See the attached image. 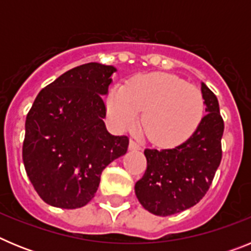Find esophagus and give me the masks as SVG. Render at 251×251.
Returning a JSON list of instances; mask_svg holds the SVG:
<instances>
[{"label":"esophagus","instance_id":"1","mask_svg":"<svg viewBox=\"0 0 251 251\" xmlns=\"http://www.w3.org/2000/svg\"><path fill=\"white\" fill-rule=\"evenodd\" d=\"M129 150L130 151H139V150H141V145H139L137 141H133V139H130V141H129Z\"/></svg>","mask_w":251,"mask_h":251}]
</instances>
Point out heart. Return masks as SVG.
<instances>
[{
    "instance_id": "b5f03b06",
    "label": "heart",
    "mask_w": 251,
    "mask_h": 251,
    "mask_svg": "<svg viewBox=\"0 0 251 251\" xmlns=\"http://www.w3.org/2000/svg\"><path fill=\"white\" fill-rule=\"evenodd\" d=\"M106 109L121 129L132 127L143 110L141 126L146 136L157 145L176 146L200 126L205 101L201 90L181 77L150 73L110 90Z\"/></svg>"
}]
</instances>
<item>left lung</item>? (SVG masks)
Segmentation results:
<instances>
[{"label":"left lung","instance_id":"1","mask_svg":"<svg viewBox=\"0 0 251 251\" xmlns=\"http://www.w3.org/2000/svg\"><path fill=\"white\" fill-rule=\"evenodd\" d=\"M205 112L187 141L170 150H145L147 170L134 186L141 205L157 216L178 214L196 205L208 191L223 151L224 121L216 95L201 83Z\"/></svg>","mask_w":251,"mask_h":251}]
</instances>
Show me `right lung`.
<instances>
[{"mask_svg":"<svg viewBox=\"0 0 251 251\" xmlns=\"http://www.w3.org/2000/svg\"><path fill=\"white\" fill-rule=\"evenodd\" d=\"M112 65L88 63L64 73L37 94L26 117L22 159L46 203L83 207L94 197L100 175L127 152V136H112L103 119Z\"/></svg>","mask_w":251,"mask_h":251,"instance_id":"obj_1","label":"right lung"}]
</instances>
